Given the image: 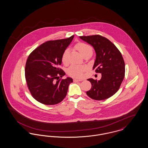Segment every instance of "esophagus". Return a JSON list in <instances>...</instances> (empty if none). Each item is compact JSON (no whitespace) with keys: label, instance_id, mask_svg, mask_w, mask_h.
Returning a JSON list of instances; mask_svg holds the SVG:
<instances>
[{"label":"esophagus","instance_id":"34e87169","mask_svg":"<svg viewBox=\"0 0 148 148\" xmlns=\"http://www.w3.org/2000/svg\"><path fill=\"white\" fill-rule=\"evenodd\" d=\"M73 81H74V82H81V81H82V80H79V79H74L73 80Z\"/></svg>","mask_w":148,"mask_h":148}]
</instances>
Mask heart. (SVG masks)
<instances>
[{"instance_id": "heart-1", "label": "heart", "mask_w": 148, "mask_h": 148, "mask_svg": "<svg viewBox=\"0 0 148 148\" xmlns=\"http://www.w3.org/2000/svg\"><path fill=\"white\" fill-rule=\"evenodd\" d=\"M75 48L83 56H84L88 53L92 51V48L88 44L84 42H78L75 45ZM69 50L65 49L62 56L61 60L63 64L66 65L69 63ZM85 68L82 66L72 65L68 69V74L72 77L82 78L83 77V72Z\"/></svg>"}]
</instances>
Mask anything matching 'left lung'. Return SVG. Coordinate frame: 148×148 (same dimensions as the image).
I'll return each mask as SVG.
<instances>
[{
  "mask_svg": "<svg viewBox=\"0 0 148 148\" xmlns=\"http://www.w3.org/2000/svg\"><path fill=\"white\" fill-rule=\"evenodd\" d=\"M80 38L90 44L96 52L93 66L97 73H101L100 80L88 79L92 88L87 95L96 100L109 98L120 88L125 77V63L119 49L109 39L100 35L81 36Z\"/></svg>",
  "mask_w": 148,
  "mask_h": 148,
  "instance_id": "obj_1",
  "label": "left lung"
}]
</instances>
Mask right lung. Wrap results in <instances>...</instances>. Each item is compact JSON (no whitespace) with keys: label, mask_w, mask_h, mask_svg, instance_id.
<instances>
[{"label":"right lung","mask_w":148,"mask_h":148,"mask_svg":"<svg viewBox=\"0 0 148 148\" xmlns=\"http://www.w3.org/2000/svg\"><path fill=\"white\" fill-rule=\"evenodd\" d=\"M74 38L44 42L29 56L25 77L29 90L36 100L45 105H56L66 95L73 79H62L65 72L59 68L64 50Z\"/></svg>","instance_id":"right-lung-1"}]
</instances>
